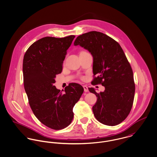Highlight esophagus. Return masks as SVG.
Returning a JSON list of instances; mask_svg holds the SVG:
<instances>
[{
    "label": "esophagus",
    "instance_id": "esophagus-1",
    "mask_svg": "<svg viewBox=\"0 0 157 157\" xmlns=\"http://www.w3.org/2000/svg\"><path fill=\"white\" fill-rule=\"evenodd\" d=\"M83 88H84V90L85 92H88V87L86 86H83Z\"/></svg>",
    "mask_w": 157,
    "mask_h": 157
}]
</instances>
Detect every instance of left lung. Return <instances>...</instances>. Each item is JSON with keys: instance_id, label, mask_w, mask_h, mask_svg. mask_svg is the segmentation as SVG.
<instances>
[{"instance_id": "8db88e82", "label": "left lung", "mask_w": 157, "mask_h": 157, "mask_svg": "<svg viewBox=\"0 0 157 157\" xmlns=\"http://www.w3.org/2000/svg\"><path fill=\"white\" fill-rule=\"evenodd\" d=\"M74 45H79L91 53V84H101L105 88L99 93L88 88L98 98L93 106L96 119L106 125L119 124L129 115L135 94L132 69L121 46L110 36L97 31L78 36Z\"/></svg>"}]
</instances>
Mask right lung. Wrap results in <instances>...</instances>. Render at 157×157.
Instances as JSON below:
<instances>
[{
    "label": "right lung",
    "mask_w": 157,
    "mask_h": 157,
    "mask_svg": "<svg viewBox=\"0 0 157 157\" xmlns=\"http://www.w3.org/2000/svg\"><path fill=\"white\" fill-rule=\"evenodd\" d=\"M75 37L42 38L29 46L23 57L24 88L31 108L40 122L55 130L70 124L73 106L84 92L76 83H70L64 93L53 86Z\"/></svg>",
    "instance_id": "1"
}]
</instances>
